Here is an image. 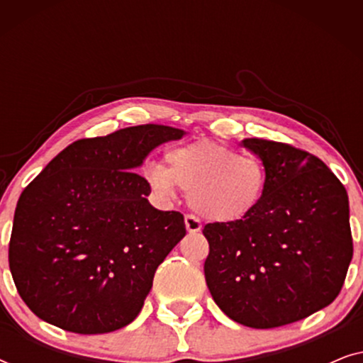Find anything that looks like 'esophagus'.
Here are the masks:
<instances>
[{"label": "esophagus", "mask_w": 363, "mask_h": 363, "mask_svg": "<svg viewBox=\"0 0 363 363\" xmlns=\"http://www.w3.org/2000/svg\"><path fill=\"white\" fill-rule=\"evenodd\" d=\"M185 226H186V231L190 233V235H195V233H200L201 231L200 220H198V218L193 216V215H186L185 216Z\"/></svg>", "instance_id": "34e87169"}]
</instances>
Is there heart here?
Returning a JSON list of instances; mask_svg holds the SVG:
<instances>
[{
  "mask_svg": "<svg viewBox=\"0 0 363 363\" xmlns=\"http://www.w3.org/2000/svg\"><path fill=\"white\" fill-rule=\"evenodd\" d=\"M167 167L152 163L147 180L160 198L170 200L178 188L188 203L213 223H236L256 210L266 190V168L252 155L216 142H195L172 148Z\"/></svg>",
  "mask_w": 363,
  "mask_h": 363,
  "instance_id": "1",
  "label": "heart"
}]
</instances>
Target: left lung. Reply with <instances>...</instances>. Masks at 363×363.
<instances>
[{"label":"left lung","mask_w":363,"mask_h":363,"mask_svg":"<svg viewBox=\"0 0 363 363\" xmlns=\"http://www.w3.org/2000/svg\"><path fill=\"white\" fill-rule=\"evenodd\" d=\"M266 168L255 211L208 223L205 277L213 299L238 324L272 329L334 302L354 255L349 196L320 158L287 143L245 138Z\"/></svg>","instance_id":"left-lung-1"}]
</instances>
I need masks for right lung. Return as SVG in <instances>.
I'll list each match as a JSON object with an SVG mask.
<instances>
[{"label": "right lung", "mask_w": 363, "mask_h": 363, "mask_svg": "<svg viewBox=\"0 0 363 363\" xmlns=\"http://www.w3.org/2000/svg\"><path fill=\"white\" fill-rule=\"evenodd\" d=\"M185 130L127 127L71 143L24 188L9 269L39 319L76 334L122 329L142 311L153 276L186 235L183 215L148 203L133 170Z\"/></svg>", "instance_id": "right-lung-1"}]
</instances>
